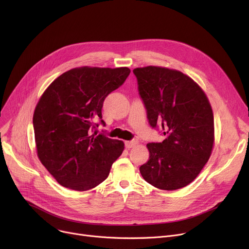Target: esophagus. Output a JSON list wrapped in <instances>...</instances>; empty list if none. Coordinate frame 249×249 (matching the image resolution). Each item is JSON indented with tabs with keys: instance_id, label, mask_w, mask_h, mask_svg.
Instances as JSON below:
<instances>
[{
	"instance_id": "1",
	"label": "esophagus",
	"mask_w": 249,
	"mask_h": 249,
	"mask_svg": "<svg viewBox=\"0 0 249 249\" xmlns=\"http://www.w3.org/2000/svg\"><path fill=\"white\" fill-rule=\"evenodd\" d=\"M138 143H139V142L137 140H133V141H129V142H124L126 148H131L133 146H136Z\"/></svg>"
}]
</instances>
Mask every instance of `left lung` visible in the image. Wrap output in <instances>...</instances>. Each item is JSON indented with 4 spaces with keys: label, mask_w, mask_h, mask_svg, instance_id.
Here are the masks:
<instances>
[{
    "label": "left lung",
    "mask_w": 249,
    "mask_h": 249,
    "mask_svg": "<svg viewBox=\"0 0 249 249\" xmlns=\"http://www.w3.org/2000/svg\"><path fill=\"white\" fill-rule=\"evenodd\" d=\"M152 127L160 126L165 140L147 143L149 160L140 167L145 181L176 190L199 175L212 156L214 121L203 89L174 69L147 66L133 70Z\"/></svg>",
    "instance_id": "obj_1"
}]
</instances>
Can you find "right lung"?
<instances>
[{
  "label": "right lung",
  "mask_w": 249,
  "mask_h": 249,
  "mask_svg": "<svg viewBox=\"0 0 249 249\" xmlns=\"http://www.w3.org/2000/svg\"><path fill=\"white\" fill-rule=\"evenodd\" d=\"M130 70L81 67L58 76L44 91L33 117L36 156L61 185L86 191L102 183L124 149L123 141L91 133L107 95Z\"/></svg>",
  "instance_id": "1"
}]
</instances>
